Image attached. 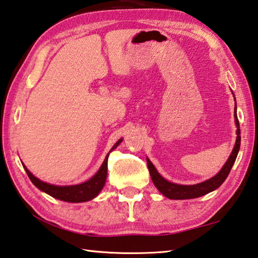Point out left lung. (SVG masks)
<instances>
[{"mask_svg": "<svg viewBox=\"0 0 258 258\" xmlns=\"http://www.w3.org/2000/svg\"><path fill=\"white\" fill-rule=\"evenodd\" d=\"M233 97H235V95H233ZM235 101H236V98H235ZM233 114H235V123L237 127V131H236L237 139H236L235 147H233L231 154L229 156L228 160L221 168V170H220L218 174L213 176L212 178H210V179L199 182V184H195V185L175 184V182H171L169 180L165 179V178L159 174L158 170L156 169V167L153 166V163L150 161L149 158H147L150 176H151V179L153 181L154 186L157 187L158 190L160 191L162 195H165L167 199H170V200L196 199V198H200V196L211 193V191L215 190L222 185V182L227 179V177L231 170L233 163L236 161V158L240 149V128H239V120H238V117H237V106L235 107V113Z\"/></svg>", "mask_w": 258, "mask_h": 258, "instance_id": "1", "label": "left lung"}]
</instances>
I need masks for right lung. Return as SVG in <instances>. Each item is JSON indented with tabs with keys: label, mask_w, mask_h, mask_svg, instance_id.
Here are the masks:
<instances>
[{
	"label": "right lung",
	"mask_w": 258,
	"mask_h": 258,
	"mask_svg": "<svg viewBox=\"0 0 258 258\" xmlns=\"http://www.w3.org/2000/svg\"><path fill=\"white\" fill-rule=\"evenodd\" d=\"M123 141V139H119L117 141L114 147L110 149V151L107 153L104 162L100 166L99 169L93 175L90 179L87 181H83L81 184L77 185H69V186H59V185H53L48 184V182H45L40 180L39 178L35 177L31 172L27 169V167L23 165V168L27 172L28 177L30 178L32 184H34L37 188L40 189L44 193L50 195L51 198L57 199L60 201H64V202H70V203H81V202H87V201H90L95 199L96 196L99 195L101 189L104 188L106 178H107V163H108V157L109 153L115 150L120 142Z\"/></svg>",
	"instance_id": "add662e5"
}]
</instances>
